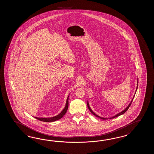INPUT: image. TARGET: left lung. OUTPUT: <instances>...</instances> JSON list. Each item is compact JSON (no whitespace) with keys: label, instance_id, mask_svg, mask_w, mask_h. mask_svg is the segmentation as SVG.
<instances>
[{"label":"left lung","instance_id":"left-lung-1","mask_svg":"<svg viewBox=\"0 0 154 154\" xmlns=\"http://www.w3.org/2000/svg\"><path fill=\"white\" fill-rule=\"evenodd\" d=\"M137 87H138V80H137V89H136V91H137ZM135 93H136V92H135ZM135 94H134V97H133V98L132 99V100H131V103H129V105H128V106L126 107V108H125V109L123 111L121 112L120 113H119L118 114H117L116 115H115V116H113V117H110V118H103V117H100V116H99L98 115H96V114H95V113L94 112L92 111L91 109V108L90 107V106H89V104H88V109L90 110V111L93 114V115L95 116L96 117H98L99 118H101L102 119H112V118H115V117H118V116H121V115H123V114H124L125 112L127 111V110L128 109V108L129 107H130V106L131 105V102L133 101V98H134V96H135Z\"/></svg>","mask_w":154,"mask_h":154}]
</instances>
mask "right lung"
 <instances>
[{
	"label": "right lung",
	"mask_w": 154,
	"mask_h": 154,
	"mask_svg": "<svg viewBox=\"0 0 154 154\" xmlns=\"http://www.w3.org/2000/svg\"><path fill=\"white\" fill-rule=\"evenodd\" d=\"M68 98H69V96L68 97L67 100H66V106L63 109L62 111L61 112L59 115L54 116V117H50V118H38V117H35V118L37 119L38 120L41 121L45 122H54L56 121H57L58 119H60V118H62L63 117V116L64 115H65L66 113V112L68 110V105H69V103H68Z\"/></svg>",
	"instance_id": "right-lung-1"
}]
</instances>
